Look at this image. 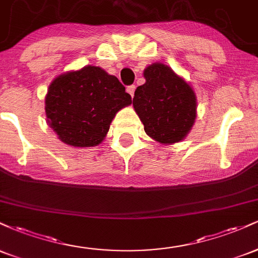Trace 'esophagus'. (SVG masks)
I'll return each instance as SVG.
<instances>
[{
  "instance_id": "34e87169",
  "label": "esophagus",
  "mask_w": 258,
  "mask_h": 258,
  "mask_svg": "<svg viewBox=\"0 0 258 258\" xmlns=\"http://www.w3.org/2000/svg\"><path fill=\"white\" fill-rule=\"evenodd\" d=\"M126 91H127V93L130 94V96L132 97L133 98V96H135V91H136V86H128V87L126 88Z\"/></svg>"
}]
</instances>
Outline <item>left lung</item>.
<instances>
[{
  "mask_svg": "<svg viewBox=\"0 0 258 258\" xmlns=\"http://www.w3.org/2000/svg\"><path fill=\"white\" fill-rule=\"evenodd\" d=\"M146 84L133 97V108L150 138L160 144L182 142L197 119V96L190 85L168 65L153 63L144 69Z\"/></svg>",
  "mask_w": 258,
  "mask_h": 258,
  "instance_id": "left-lung-1",
  "label": "left lung"
}]
</instances>
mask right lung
<instances>
[{
  "label": "right lung",
  "mask_w": 258,
  "mask_h": 258,
  "mask_svg": "<svg viewBox=\"0 0 258 258\" xmlns=\"http://www.w3.org/2000/svg\"><path fill=\"white\" fill-rule=\"evenodd\" d=\"M132 99L114 75L94 65L60 74L44 98L47 123L70 147L102 143L117 111Z\"/></svg>",
  "instance_id": "obj_1"
}]
</instances>
